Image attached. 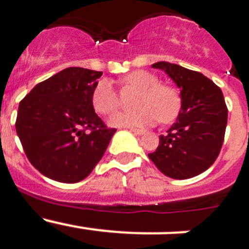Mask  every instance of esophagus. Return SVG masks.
<instances>
[{"label": "esophagus", "mask_w": 249, "mask_h": 249, "mask_svg": "<svg viewBox=\"0 0 249 249\" xmlns=\"http://www.w3.org/2000/svg\"><path fill=\"white\" fill-rule=\"evenodd\" d=\"M131 131L135 133V135H138V136H142L146 133V131L144 129H138V128H131Z\"/></svg>", "instance_id": "esophagus-1"}]
</instances>
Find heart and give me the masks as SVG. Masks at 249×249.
I'll return each instance as SVG.
<instances>
[{
    "label": "heart",
    "instance_id": "b5f03b06",
    "mask_svg": "<svg viewBox=\"0 0 249 249\" xmlns=\"http://www.w3.org/2000/svg\"><path fill=\"white\" fill-rule=\"evenodd\" d=\"M123 82L138 89L133 112H120L109 120V124L116 127L143 128L160 122H169L177 116L181 108V97L176 89L160 85L157 77L147 71H133L126 74ZM93 108L101 114H112L120 107L117 92L108 80H102L94 87L92 93Z\"/></svg>",
    "mask_w": 249,
    "mask_h": 249
}]
</instances>
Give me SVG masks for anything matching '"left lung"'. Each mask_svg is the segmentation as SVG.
<instances>
[{
    "label": "left lung",
    "instance_id": "obj_1",
    "mask_svg": "<svg viewBox=\"0 0 249 249\" xmlns=\"http://www.w3.org/2000/svg\"><path fill=\"white\" fill-rule=\"evenodd\" d=\"M166 72L181 89V109L176 122L160 136L149 160L164 176L187 179L210 168L218 157L227 126L223 93L199 72L169 62L152 65Z\"/></svg>",
    "mask_w": 249,
    "mask_h": 249
}]
</instances>
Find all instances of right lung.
Wrapping results in <instances>:
<instances>
[{
  "label": "right lung",
  "instance_id": "obj_1",
  "mask_svg": "<svg viewBox=\"0 0 249 249\" xmlns=\"http://www.w3.org/2000/svg\"><path fill=\"white\" fill-rule=\"evenodd\" d=\"M101 76L102 72L68 67L35 86L19 102L16 132L22 147L31 164L53 181L85 179L116 132L106 127L92 105Z\"/></svg>",
  "mask_w": 249,
  "mask_h": 249
}]
</instances>
